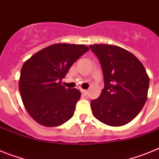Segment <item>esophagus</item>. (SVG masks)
Wrapping results in <instances>:
<instances>
[{"label":"esophagus","mask_w":159,"mask_h":159,"mask_svg":"<svg viewBox=\"0 0 159 159\" xmlns=\"http://www.w3.org/2000/svg\"><path fill=\"white\" fill-rule=\"evenodd\" d=\"M87 93H88V92H87V90H82V94L83 96H87Z\"/></svg>","instance_id":"34e87169"}]
</instances>
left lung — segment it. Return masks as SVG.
<instances>
[{"mask_svg": "<svg viewBox=\"0 0 159 159\" xmlns=\"http://www.w3.org/2000/svg\"><path fill=\"white\" fill-rule=\"evenodd\" d=\"M102 65L104 88L91 102L92 113L111 126L128 124L138 116L148 96L149 78L141 62L129 51L116 45L89 46Z\"/></svg>", "mask_w": 159, "mask_h": 159, "instance_id": "8db88e82", "label": "left lung"}]
</instances>
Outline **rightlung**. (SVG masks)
<instances>
[{"mask_svg":"<svg viewBox=\"0 0 159 159\" xmlns=\"http://www.w3.org/2000/svg\"><path fill=\"white\" fill-rule=\"evenodd\" d=\"M88 50L82 44L55 43L24 63L19 89L26 111L36 122L55 127L72 118L81 92L61 83L72 65Z\"/></svg>","mask_w":159,"mask_h":159,"instance_id":"right-lung-1","label":"right lung"}]
</instances>
